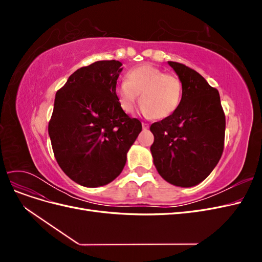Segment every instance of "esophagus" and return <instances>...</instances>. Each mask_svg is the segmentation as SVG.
<instances>
[{
  "label": "esophagus",
  "instance_id": "1",
  "mask_svg": "<svg viewBox=\"0 0 262 262\" xmlns=\"http://www.w3.org/2000/svg\"><path fill=\"white\" fill-rule=\"evenodd\" d=\"M142 128H143L144 130L148 129V123H146V122H142Z\"/></svg>",
  "mask_w": 262,
  "mask_h": 262
}]
</instances>
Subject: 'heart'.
Segmentation results:
<instances>
[{"label": "heart", "mask_w": 262, "mask_h": 262, "mask_svg": "<svg viewBox=\"0 0 262 262\" xmlns=\"http://www.w3.org/2000/svg\"><path fill=\"white\" fill-rule=\"evenodd\" d=\"M115 94L121 109L131 114L140 95L141 112L164 119L178 109L182 98V83L177 75L168 74L152 64L132 68L125 81L116 86Z\"/></svg>", "instance_id": "1"}]
</instances>
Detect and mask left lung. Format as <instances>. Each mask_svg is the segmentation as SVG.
Instances as JSON below:
<instances>
[{"instance_id":"obj_1","label":"left lung","mask_w":262,"mask_h":262,"mask_svg":"<svg viewBox=\"0 0 262 262\" xmlns=\"http://www.w3.org/2000/svg\"><path fill=\"white\" fill-rule=\"evenodd\" d=\"M182 83V98L171 116L154 122L150 146L158 173L169 184L193 187L207 178L224 149L225 115L219 91L196 71L168 61Z\"/></svg>"}]
</instances>
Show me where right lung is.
Masks as SVG:
<instances>
[{
  "mask_svg": "<svg viewBox=\"0 0 262 262\" xmlns=\"http://www.w3.org/2000/svg\"><path fill=\"white\" fill-rule=\"evenodd\" d=\"M122 63L97 61L76 70L55 94L48 125L61 169L84 187L105 186L122 171L142 124L121 109L115 90Z\"/></svg>",
  "mask_w": 262,
  "mask_h": 262,
  "instance_id": "right-lung-1",
  "label": "right lung"
}]
</instances>
